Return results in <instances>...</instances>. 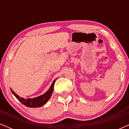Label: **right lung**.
I'll list each match as a JSON object with an SVG mask.
<instances>
[{
  "mask_svg": "<svg viewBox=\"0 0 129 129\" xmlns=\"http://www.w3.org/2000/svg\"><path fill=\"white\" fill-rule=\"evenodd\" d=\"M56 79H54V81H53V82H52V84H51L49 89L47 90L44 94H43L41 96H39L38 97L34 98L25 99L23 98H21L19 96L18 94H16L11 88H10V89H11V92H12L13 94L15 96L16 98H17L20 103L23 104L25 105V106H26V107L31 108L40 107H42V106H44V104H45L48 102V101L50 100V98H51V95H52V93L53 92V90H54V85Z\"/></svg>",
  "mask_w": 129,
  "mask_h": 129,
  "instance_id": "right-lung-1",
  "label": "right lung"
}]
</instances>
